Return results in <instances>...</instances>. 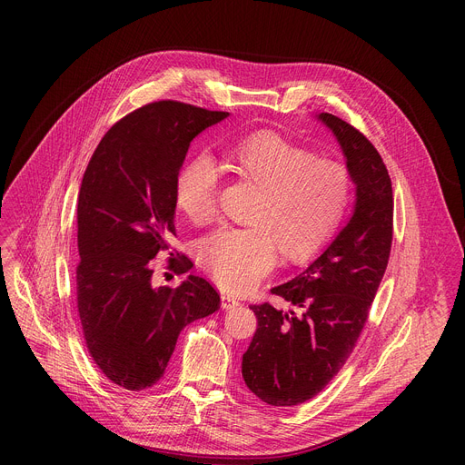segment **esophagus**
Segmentation results:
<instances>
[{
    "label": "esophagus",
    "instance_id": "esophagus-1",
    "mask_svg": "<svg viewBox=\"0 0 465 465\" xmlns=\"http://www.w3.org/2000/svg\"><path fill=\"white\" fill-rule=\"evenodd\" d=\"M221 305H223V309H235V307H239L241 305V302H237V300H233L232 296H223L221 298Z\"/></svg>",
    "mask_w": 465,
    "mask_h": 465
}]
</instances>
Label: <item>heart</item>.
<instances>
[{"instance_id": "b5f03b06", "label": "heart", "mask_w": 465, "mask_h": 465, "mask_svg": "<svg viewBox=\"0 0 465 465\" xmlns=\"http://www.w3.org/2000/svg\"><path fill=\"white\" fill-rule=\"evenodd\" d=\"M226 169L255 191L246 228H221L201 242V261L219 287L242 294L269 274L276 252L287 261L314 255L337 232L350 204L348 169L271 130L230 147ZM219 173L212 158L196 156L178 173L174 201L194 224L217 213Z\"/></svg>"}]
</instances>
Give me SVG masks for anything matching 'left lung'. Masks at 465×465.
<instances>
[{
  "label": "left lung",
  "instance_id": "obj_1",
  "mask_svg": "<svg viewBox=\"0 0 465 465\" xmlns=\"http://www.w3.org/2000/svg\"><path fill=\"white\" fill-rule=\"evenodd\" d=\"M316 119L342 149L355 204L323 252L291 282L272 289L291 309L250 307L257 329L242 355V379L272 407L311 400L344 366L368 320L391 246L393 196L381 154L341 117L323 112Z\"/></svg>",
  "mask_w": 465,
  "mask_h": 465
}]
</instances>
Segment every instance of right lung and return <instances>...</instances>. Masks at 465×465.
Segmentation results:
<instances>
[{"instance_id": "obj_1", "label": "right lung", "mask_w": 465, "mask_h": 465, "mask_svg": "<svg viewBox=\"0 0 465 465\" xmlns=\"http://www.w3.org/2000/svg\"><path fill=\"white\" fill-rule=\"evenodd\" d=\"M228 112L158 101L115 123L83 176L77 206V307L88 351L117 386L143 390L163 377L180 331L221 307L198 276L153 285V257L174 232V183L191 142ZM193 262L171 259L176 274Z\"/></svg>"}]
</instances>
